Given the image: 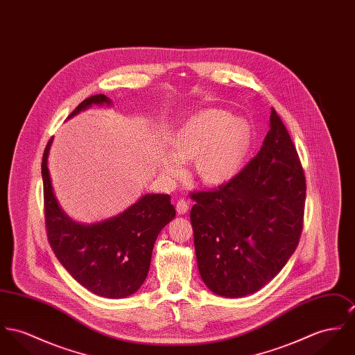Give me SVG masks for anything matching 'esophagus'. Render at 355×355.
<instances>
[{"label": "esophagus", "instance_id": "esophagus-1", "mask_svg": "<svg viewBox=\"0 0 355 355\" xmlns=\"http://www.w3.org/2000/svg\"><path fill=\"white\" fill-rule=\"evenodd\" d=\"M175 209H177V212L180 215H185L188 212V209H189V201L185 200V198H180L177 201V204H175Z\"/></svg>", "mask_w": 355, "mask_h": 355}]
</instances>
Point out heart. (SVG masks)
Returning <instances> with one entry per match:
<instances>
[{"label":"heart","instance_id":"b5f03b06","mask_svg":"<svg viewBox=\"0 0 355 355\" xmlns=\"http://www.w3.org/2000/svg\"><path fill=\"white\" fill-rule=\"evenodd\" d=\"M251 144L247 121L224 110H205L191 119L173 139V151H164L161 168L170 180L185 174L184 162L197 159L196 168L207 184H221L241 168Z\"/></svg>","mask_w":355,"mask_h":355}]
</instances>
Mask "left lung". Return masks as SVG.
I'll list each match as a JSON object with an SVG mask.
<instances>
[{
  "label": "left lung",
  "mask_w": 355,
  "mask_h": 355,
  "mask_svg": "<svg viewBox=\"0 0 355 355\" xmlns=\"http://www.w3.org/2000/svg\"><path fill=\"white\" fill-rule=\"evenodd\" d=\"M305 188L296 147L272 108L257 157L218 189L191 194L197 266L214 293L245 297L281 272L300 241Z\"/></svg>",
  "instance_id": "8db88e82"
}]
</instances>
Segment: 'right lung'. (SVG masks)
I'll return each mask as SVG.
<instances>
[{"mask_svg": "<svg viewBox=\"0 0 355 355\" xmlns=\"http://www.w3.org/2000/svg\"><path fill=\"white\" fill-rule=\"evenodd\" d=\"M110 98L96 94L70 113L76 116L93 104L110 105ZM53 137L43 154L46 230L58 261L71 277L94 295L123 299L144 282L154 243L164 225L175 216L168 194H146L124 212L100 223L82 224L69 218L55 197L47 166Z\"/></svg>", "mask_w": 355, "mask_h": 355, "instance_id": "obj_1", "label": "right lung"}]
</instances>
